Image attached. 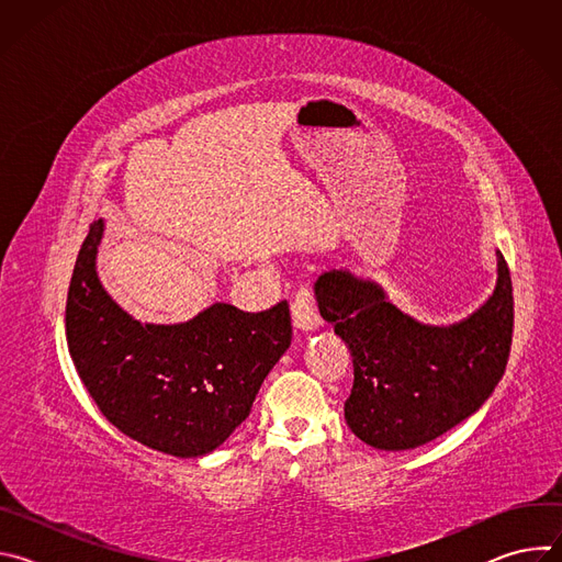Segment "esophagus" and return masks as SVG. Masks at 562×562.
<instances>
[{"instance_id":"esophagus-1","label":"esophagus","mask_w":562,"mask_h":562,"mask_svg":"<svg viewBox=\"0 0 562 562\" xmlns=\"http://www.w3.org/2000/svg\"><path fill=\"white\" fill-rule=\"evenodd\" d=\"M291 315H293V325L300 331H313L319 325V315L315 308V297L308 286H300L293 295L291 302Z\"/></svg>"}]
</instances>
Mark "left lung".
Here are the masks:
<instances>
[{
  "label": "left lung",
  "mask_w": 562,
  "mask_h": 562,
  "mask_svg": "<svg viewBox=\"0 0 562 562\" xmlns=\"http://www.w3.org/2000/svg\"><path fill=\"white\" fill-rule=\"evenodd\" d=\"M492 297L462 323L420 325L384 291L349 271L315 282L317 308L353 356V389L345 403L351 431L384 451L436 440L483 407L501 382L514 334V289L498 251Z\"/></svg>",
  "instance_id": "obj_1"
}]
</instances>
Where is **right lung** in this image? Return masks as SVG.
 Wrapping results in <instances>:
<instances>
[{
	"instance_id": "obj_1",
	"label": "right lung",
	"mask_w": 562,
	"mask_h": 562,
	"mask_svg": "<svg viewBox=\"0 0 562 562\" xmlns=\"http://www.w3.org/2000/svg\"><path fill=\"white\" fill-rule=\"evenodd\" d=\"M102 233L104 222H93L68 286L72 364L122 434L171 456H204L247 420L267 373L289 349V304L249 313L215 302L182 325H142L98 280Z\"/></svg>"
}]
</instances>
